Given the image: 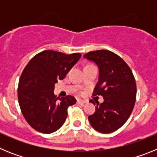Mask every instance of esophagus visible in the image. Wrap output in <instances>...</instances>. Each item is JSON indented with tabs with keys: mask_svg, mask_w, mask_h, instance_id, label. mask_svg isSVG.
I'll list each match as a JSON object with an SVG mask.
<instances>
[{
	"mask_svg": "<svg viewBox=\"0 0 157 157\" xmlns=\"http://www.w3.org/2000/svg\"><path fill=\"white\" fill-rule=\"evenodd\" d=\"M77 102L78 104H86V103H87L86 101H84V100H81V99H78Z\"/></svg>",
	"mask_w": 157,
	"mask_h": 157,
	"instance_id": "1",
	"label": "esophagus"
}]
</instances>
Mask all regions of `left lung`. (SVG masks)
I'll return each instance as SVG.
<instances>
[{
    "instance_id": "obj_1",
    "label": "left lung",
    "mask_w": 157,
    "mask_h": 157,
    "mask_svg": "<svg viewBox=\"0 0 157 157\" xmlns=\"http://www.w3.org/2000/svg\"><path fill=\"white\" fill-rule=\"evenodd\" d=\"M83 57L98 65L99 78L93 96L104 98L103 103H97L89 121L100 133L116 131L128 120L135 104L137 86L132 71L120 56L109 50L89 52ZM90 102L96 105L93 100Z\"/></svg>"
}]
</instances>
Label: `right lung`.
Returning a JSON list of instances; mask_svg holds the SVG:
<instances>
[{"label":"right lung","instance_id":"right-lung-1","mask_svg":"<svg viewBox=\"0 0 157 157\" xmlns=\"http://www.w3.org/2000/svg\"><path fill=\"white\" fill-rule=\"evenodd\" d=\"M81 56L45 50L25 67L18 86V101L26 121L38 132L51 134L60 128L68 107L76 103L71 95L58 101L53 91L55 84L64 78Z\"/></svg>","mask_w":157,"mask_h":157}]
</instances>
